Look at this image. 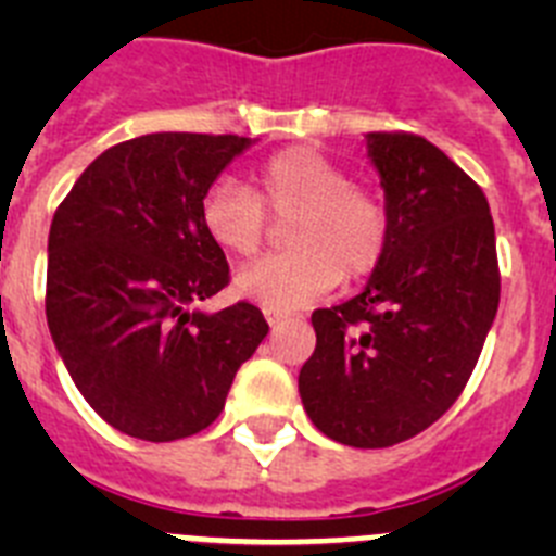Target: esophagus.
Here are the masks:
<instances>
[{
    "label": "esophagus",
    "mask_w": 556,
    "mask_h": 556,
    "mask_svg": "<svg viewBox=\"0 0 556 556\" xmlns=\"http://www.w3.org/2000/svg\"><path fill=\"white\" fill-rule=\"evenodd\" d=\"M264 317H267L269 328H275V326H281V323L287 320L289 314L287 312H278V308H264Z\"/></svg>",
    "instance_id": "1"
}]
</instances>
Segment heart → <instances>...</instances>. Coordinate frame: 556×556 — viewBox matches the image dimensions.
<instances>
[{
  "label": "heart",
  "mask_w": 556,
  "mask_h": 556,
  "mask_svg": "<svg viewBox=\"0 0 556 556\" xmlns=\"http://www.w3.org/2000/svg\"><path fill=\"white\" fill-rule=\"evenodd\" d=\"M250 191L223 178L200 200V225L228 255H253L267 239V215L287 225L289 253L267 255L233 275V292L264 308L289 312L381 264L390 214L376 191L351 186L345 169L306 147L275 152L255 169Z\"/></svg>",
  "instance_id": "1"
}]
</instances>
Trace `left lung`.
Segmentation results:
<instances>
[{"label":"left lung","mask_w":556,"mask_h":556,"mask_svg":"<svg viewBox=\"0 0 556 556\" xmlns=\"http://www.w3.org/2000/svg\"><path fill=\"white\" fill-rule=\"evenodd\" d=\"M390 244L356 298L317 308L301 367L306 415L353 448H387L451 409L498 312L495 228L484 191L431 141L367 132Z\"/></svg>","instance_id":"obj_1"}]
</instances>
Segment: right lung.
Listing matches in <instances>:
<instances>
[{"mask_svg": "<svg viewBox=\"0 0 556 556\" xmlns=\"http://www.w3.org/2000/svg\"><path fill=\"white\" fill-rule=\"evenodd\" d=\"M255 139L147 132L88 164L49 228L47 323L91 409L147 443L219 417L269 326L250 303L203 312L228 283L200 200Z\"/></svg>", "mask_w": 556, "mask_h": 556, "instance_id": "right-lung-1", "label": "right lung"}]
</instances>
